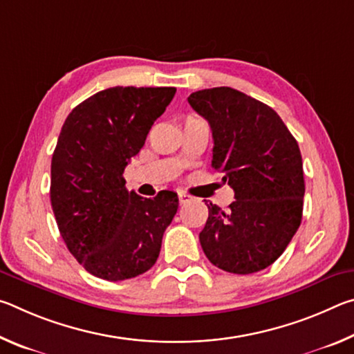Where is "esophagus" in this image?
<instances>
[{"mask_svg":"<svg viewBox=\"0 0 354 354\" xmlns=\"http://www.w3.org/2000/svg\"><path fill=\"white\" fill-rule=\"evenodd\" d=\"M190 201H194V196L189 194H179V205H187Z\"/></svg>","mask_w":354,"mask_h":354,"instance_id":"1","label":"esophagus"}]
</instances>
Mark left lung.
Masks as SVG:
<instances>
[{"label": "left lung", "mask_w": 354, "mask_h": 354, "mask_svg": "<svg viewBox=\"0 0 354 354\" xmlns=\"http://www.w3.org/2000/svg\"><path fill=\"white\" fill-rule=\"evenodd\" d=\"M212 129V167L234 190L227 211L207 205L201 248L221 270L250 274L284 253L303 215V160L295 137L272 107L231 87L187 98Z\"/></svg>", "instance_id": "8db88e82"}]
</instances>
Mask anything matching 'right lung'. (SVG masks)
I'll list each match as a JSON object with an SVG mask.
<instances>
[{
	"instance_id": "1",
	"label": "right lung",
	"mask_w": 354,
	"mask_h": 354,
	"mask_svg": "<svg viewBox=\"0 0 354 354\" xmlns=\"http://www.w3.org/2000/svg\"><path fill=\"white\" fill-rule=\"evenodd\" d=\"M175 87H111L77 104L65 120L51 160L50 198L65 245L93 277L123 281L158 261L178 195L143 198L123 171L140 151Z\"/></svg>"
}]
</instances>
